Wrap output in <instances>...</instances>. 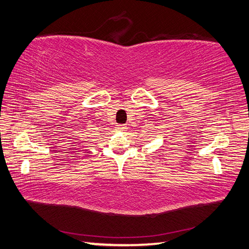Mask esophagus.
<instances>
[{
	"mask_svg": "<svg viewBox=\"0 0 249 249\" xmlns=\"http://www.w3.org/2000/svg\"><path fill=\"white\" fill-rule=\"evenodd\" d=\"M126 129H128V126L125 124H117L116 125V130L119 131V132H124Z\"/></svg>",
	"mask_w": 249,
	"mask_h": 249,
	"instance_id": "esophagus-1",
	"label": "esophagus"
}]
</instances>
